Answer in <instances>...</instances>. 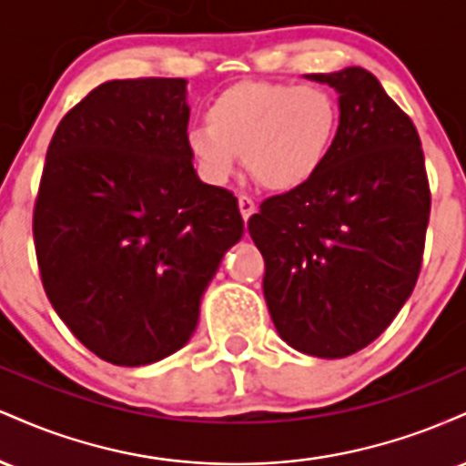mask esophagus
I'll return each instance as SVG.
<instances>
[{
    "label": "esophagus",
    "instance_id": "obj_1",
    "mask_svg": "<svg viewBox=\"0 0 466 466\" xmlns=\"http://www.w3.org/2000/svg\"><path fill=\"white\" fill-rule=\"evenodd\" d=\"M238 210H240V215H243L245 221H248V218L256 212L254 199H251V197H248V195H240L238 197Z\"/></svg>",
    "mask_w": 466,
    "mask_h": 466
}]
</instances>
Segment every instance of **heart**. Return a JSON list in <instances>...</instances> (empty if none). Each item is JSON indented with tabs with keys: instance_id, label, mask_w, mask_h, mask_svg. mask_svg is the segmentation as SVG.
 <instances>
[{
	"instance_id": "b5f03b06",
	"label": "heart",
	"mask_w": 466,
	"mask_h": 466,
	"mask_svg": "<svg viewBox=\"0 0 466 466\" xmlns=\"http://www.w3.org/2000/svg\"><path fill=\"white\" fill-rule=\"evenodd\" d=\"M339 122V103L322 85L243 80L212 100L208 122L190 127L186 147L210 184H223L243 155L256 184L285 192L319 173Z\"/></svg>"
}]
</instances>
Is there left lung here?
<instances>
[{"label":"left lung","mask_w":466,"mask_h":466,"mask_svg":"<svg viewBox=\"0 0 466 466\" xmlns=\"http://www.w3.org/2000/svg\"><path fill=\"white\" fill-rule=\"evenodd\" d=\"M307 78L339 94L333 151L300 188L260 203L248 229L278 333L337 360L377 339L414 291L431 195L414 122L368 69Z\"/></svg>","instance_id":"1"}]
</instances>
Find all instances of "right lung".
Here are the masks:
<instances>
[{
    "label": "right lung",
    "mask_w": 466,
    "mask_h": 466,
    "mask_svg": "<svg viewBox=\"0 0 466 466\" xmlns=\"http://www.w3.org/2000/svg\"><path fill=\"white\" fill-rule=\"evenodd\" d=\"M188 117L184 78L109 80L47 147L32 215L41 282L80 344L114 366L179 350L243 237L237 197L197 177Z\"/></svg>",
    "instance_id": "obj_1"
}]
</instances>
